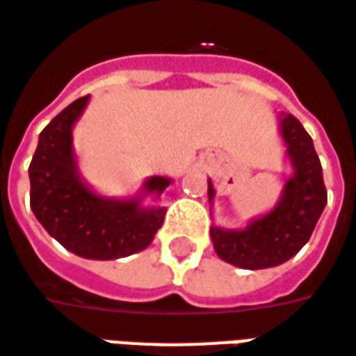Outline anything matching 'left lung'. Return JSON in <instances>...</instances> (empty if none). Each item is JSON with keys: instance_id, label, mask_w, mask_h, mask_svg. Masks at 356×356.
I'll return each instance as SVG.
<instances>
[{"instance_id": "left-lung-1", "label": "left lung", "mask_w": 356, "mask_h": 356, "mask_svg": "<svg viewBox=\"0 0 356 356\" xmlns=\"http://www.w3.org/2000/svg\"><path fill=\"white\" fill-rule=\"evenodd\" d=\"M281 129L294 167V176L284 186L281 203L243 232L210 227L218 256L243 269L275 267L296 256L309 241L326 204L323 167L313 140L290 113H282ZM212 197L214 188L209 181V201Z\"/></svg>"}]
</instances>
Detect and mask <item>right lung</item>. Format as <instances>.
<instances>
[{"label":"right lung","instance_id":"add662e5","mask_svg":"<svg viewBox=\"0 0 356 356\" xmlns=\"http://www.w3.org/2000/svg\"><path fill=\"white\" fill-rule=\"evenodd\" d=\"M89 96L77 98L41 131L30 163V207L47 233L70 252L89 260H118L144 250L163 225L165 209H140L138 199L115 201L95 195L77 175L72 127ZM153 176L146 193L168 188Z\"/></svg>","mask_w":356,"mask_h":356}]
</instances>
